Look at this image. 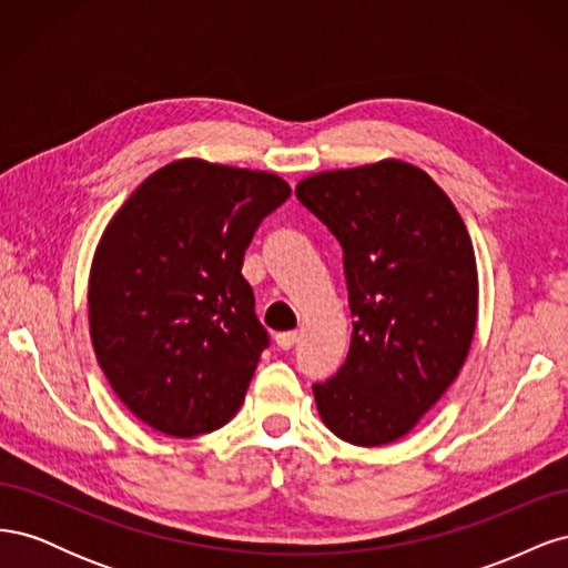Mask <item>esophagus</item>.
Listing matches in <instances>:
<instances>
[{"label": "esophagus", "mask_w": 568, "mask_h": 568, "mask_svg": "<svg viewBox=\"0 0 568 568\" xmlns=\"http://www.w3.org/2000/svg\"><path fill=\"white\" fill-rule=\"evenodd\" d=\"M296 338H298L296 332H282V334L274 336V343H277L280 351H291V348H294Z\"/></svg>", "instance_id": "1"}]
</instances>
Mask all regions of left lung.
<instances>
[{"instance_id":"left-lung-1","label":"left lung","mask_w":568,"mask_h":568,"mask_svg":"<svg viewBox=\"0 0 568 568\" xmlns=\"http://www.w3.org/2000/svg\"><path fill=\"white\" fill-rule=\"evenodd\" d=\"M298 201L343 248L353 338L346 363L313 384L322 422L363 448L398 440L467 359L476 257L453 201L403 161L303 180Z\"/></svg>"}]
</instances>
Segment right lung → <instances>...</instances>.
<instances>
[{
    "mask_svg": "<svg viewBox=\"0 0 568 568\" xmlns=\"http://www.w3.org/2000/svg\"><path fill=\"white\" fill-rule=\"evenodd\" d=\"M288 196L277 175L184 159L115 213L92 263L90 329L136 419L192 438L234 417L270 346L244 251Z\"/></svg>",
    "mask_w": 568,
    "mask_h": 568,
    "instance_id": "add662e5",
    "label": "right lung"
}]
</instances>
